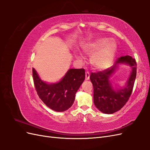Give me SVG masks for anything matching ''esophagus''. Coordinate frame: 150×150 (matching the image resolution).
Here are the masks:
<instances>
[{
	"mask_svg": "<svg viewBox=\"0 0 150 150\" xmlns=\"http://www.w3.org/2000/svg\"><path fill=\"white\" fill-rule=\"evenodd\" d=\"M85 76H86V78H85V79H86V81L89 80V77H90V74H89V72H86V74H85Z\"/></svg>",
	"mask_w": 150,
	"mask_h": 150,
	"instance_id": "esophagus-1",
	"label": "esophagus"
}]
</instances>
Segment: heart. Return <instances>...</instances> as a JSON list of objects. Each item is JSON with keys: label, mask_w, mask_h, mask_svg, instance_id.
<instances>
[{"label": "heart", "mask_w": 150, "mask_h": 150, "mask_svg": "<svg viewBox=\"0 0 150 150\" xmlns=\"http://www.w3.org/2000/svg\"><path fill=\"white\" fill-rule=\"evenodd\" d=\"M83 52L91 57V63L95 69L104 70L110 67L113 62L117 49L115 40L106 38L94 39L85 44L82 47ZM80 59L81 56L76 55Z\"/></svg>", "instance_id": "1"}]
</instances>
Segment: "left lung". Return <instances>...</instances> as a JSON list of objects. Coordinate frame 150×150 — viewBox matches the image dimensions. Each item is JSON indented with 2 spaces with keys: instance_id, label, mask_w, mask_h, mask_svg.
I'll return each mask as SVG.
<instances>
[{
  "instance_id": "left-lung-1",
  "label": "left lung",
  "mask_w": 150,
  "mask_h": 150,
  "mask_svg": "<svg viewBox=\"0 0 150 150\" xmlns=\"http://www.w3.org/2000/svg\"><path fill=\"white\" fill-rule=\"evenodd\" d=\"M121 64L132 67L129 78L123 88L115 90L109 78ZM137 76V62L130 56L117 58L115 64L102 71L92 72L90 80L93 85V100L95 106L104 114H112L123 107L131 96Z\"/></svg>"
}]
</instances>
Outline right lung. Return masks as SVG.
I'll return each mask as SVG.
<instances>
[{"instance_id": "obj_1", "label": "right lung", "mask_w": 150, "mask_h": 150, "mask_svg": "<svg viewBox=\"0 0 150 150\" xmlns=\"http://www.w3.org/2000/svg\"><path fill=\"white\" fill-rule=\"evenodd\" d=\"M34 83L39 97L46 105L57 112L67 110L74 103L76 93L85 79L84 69H70L56 83H47L33 68Z\"/></svg>"}]
</instances>
